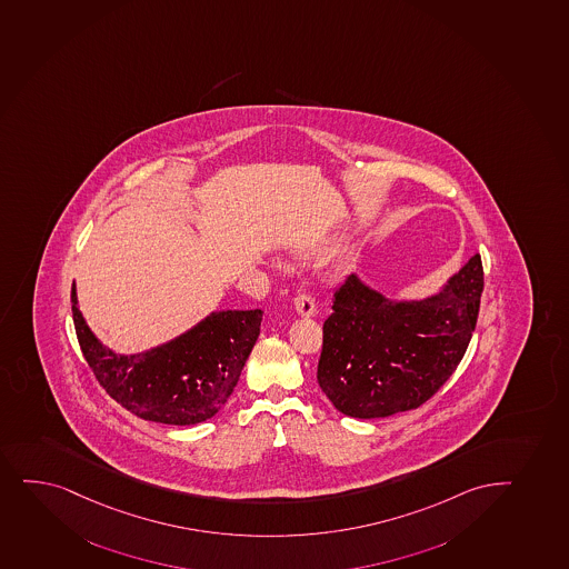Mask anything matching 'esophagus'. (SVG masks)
<instances>
[{"instance_id":"1","label":"esophagus","mask_w":569,"mask_h":569,"mask_svg":"<svg viewBox=\"0 0 569 569\" xmlns=\"http://www.w3.org/2000/svg\"><path fill=\"white\" fill-rule=\"evenodd\" d=\"M295 310H297L299 316L310 318V316L316 313V302H313V299L310 297V295H297V297H295Z\"/></svg>"}]
</instances>
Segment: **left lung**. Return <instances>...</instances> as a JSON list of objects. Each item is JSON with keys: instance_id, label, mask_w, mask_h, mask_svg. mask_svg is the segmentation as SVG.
Listing matches in <instances>:
<instances>
[{"instance_id": "left-lung-1", "label": "left lung", "mask_w": 569, "mask_h": 569, "mask_svg": "<svg viewBox=\"0 0 569 569\" xmlns=\"http://www.w3.org/2000/svg\"><path fill=\"white\" fill-rule=\"evenodd\" d=\"M482 288L479 253L428 299H386L348 276L323 323L318 363V382L335 409L367 420L431 399L466 353Z\"/></svg>"}]
</instances>
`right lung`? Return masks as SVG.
<instances>
[{
  "instance_id": "1",
  "label": "right lung",
  "mask_w": 569,
  "mask_h": 569,
  "mask_svg": "<svg viewBox=\"0 0 569 569\" xmlns=\"http://www.w3.org/2000/svg\"><path fill=\"white\" fill-rule=\"evenodd\" d=\"M84 359L109 397L141 420L192 426L210 420L234 391L261 331L262 310H223L153 350L121 356L90 331L71 288Z\"/></svg>"
}]
</instances>
